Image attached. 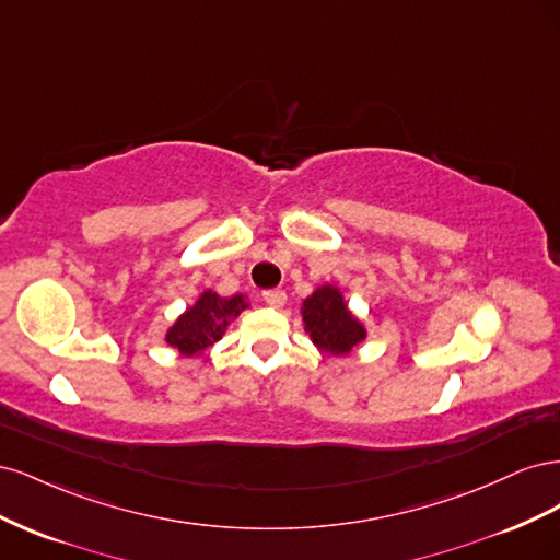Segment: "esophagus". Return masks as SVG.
<instances>
[{
    "mask_svg": "<svg viewBox=\"0 0 560 560\" xmlns=\"http://www.w3.org/2000/svg\"><path fill=\"white\" fill-rule=\"evenodd\" d=\"M264 301L270 308H282L287 303V294L282 290H268V292H264Z\"/></svg>",
    "mask_w": 560,
    "mask_h": 560,
    "instance_id": "1",
    "label": "esophagus"
}]
</instances>
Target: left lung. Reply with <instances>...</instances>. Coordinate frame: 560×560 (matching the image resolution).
<instances>
[{
	"mask_svg": "<svg viewBox=\"0 0 560 560\" xmlns=\"http://www.w3.org/2000/svg\"><path fill=\"white\" fill-rule=\"evenodd\" d=\"M301 317L311 343L334 358H343L369 336L364 322L350 311L341 287L329 282L315 287V292L303 299Z\"/></svg>",
	"mask_w": 560,
	"mask_h": 560,
	"instance_id": "1",
	"label": "left lung"
}]
</instances>
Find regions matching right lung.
<instances>
[{
  "mask_svg": "<svg viewBox=\"0 0 560 560\" xmlns=\"http://www.w3.org/2000/svg\"><path fill=\"white\" fill-rule=\"evenodd\" d=\"M252 306L247 294L222 296L214 290H202L165 331V343L179 358H202L231 327V322Z\"/></svg>",
  "mask_w": 560,
  "mask_h": 560,
  "instance_id": "1",
  "label": "right lung"
}]
</instances>
